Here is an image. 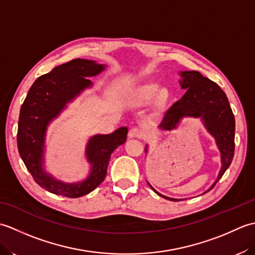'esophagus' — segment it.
Wrapping results in <instances>:
<instances>
[{
    "instance_id": "34e87169",
    "label": "esophagus",
    "mask_w": 255,
    "mask_h": 255,
    "mask_svg": "<svg viewBox=\"0 0 255 255\" xmlns=\"http://www.w3.org/2000/svg\"><path fill=\"white\" fill-rule=\"evenodd\" d=\"M129 137L130 138H142L143 137V132L140 128L137 127H133L131 128L130 130H129Z\"/></svg>"
}]
</instances>
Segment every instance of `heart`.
<instances>
[{
  "label": "heart",
  "mask_w": 255,
  "mask_h": 255,
  "mask_svg": "<svg viewBox=\"0 0 255 255\" xmlns=\"http://www.w3.org/2000/svg\"><path fill=\"white\" fill-rule=\"evenodd\" d=\"M159 94L160 88L158 85H145L142 86V88L132 91L131 93L128 95L127 101L129 104H131L133 106H141L147 104V103H149L151 100H153L154 97Z\"/></svg>",
  "instance_id": "obj_1"
}]
</instances>
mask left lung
Returning <instances> with one entry per match:
<instances>
[{
  "mask_svg": "<svg viewBox=\"0 0 255 255\" xmlns=\"http://www.w3.org/2000/svg\"><path fill=\"white\" fill-rule=\"evenodd\" d=\"M181 75L183 78L181 85L182 89L186 90L185 94L164 113L160 127L171 130L176 127L183 117H202L206 128L216 139L221 152V163H223L217 181L208 189L207 192H209L224 175L234 159L235 116L226 93L217 83L205 78L198 71H185L182 72ZM154 192L173 202L180 200L165 197L156 191Z\"/></svg>",
  "mask_w": 255,
  "mask_h": 255,
  "instance_id": "left-lung-1",
  "label": "left lung"
}]
</instances>
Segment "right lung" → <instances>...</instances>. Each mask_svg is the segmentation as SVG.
<instances>
[{
	"instance_id": "1",
	"label": "right lung",
	"mask_w": 255,
	"mask_h": 255,
	"mask_svg": "<svg viewBox=\"0 0 255 255\" xmlns=\"http://www.w3.org/2000/svg\"><path fill=\"white\" fill-rule=\"evenodd\" d=\"M104 68L103 64L84 59H73L60 64L35 81L20 107L17 130L20 158L34 181L52 194L78 198L93 191L104 181L111 154L126 141V127L118 128L111 134H99L91 138L86 155L92 164V171L82 183L64 184L53 180L42 170V152L48 123L60 113L67 102L92 84L86 77L99 74Z\"/></svg>"
}]
</instances>
